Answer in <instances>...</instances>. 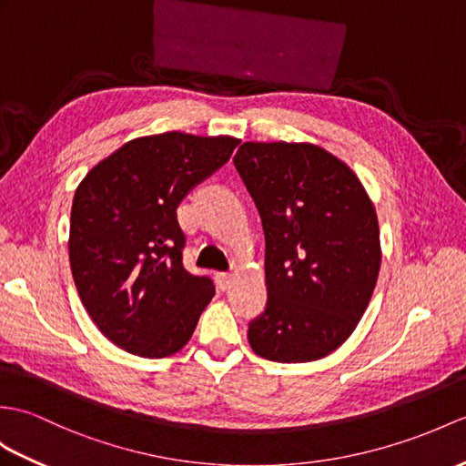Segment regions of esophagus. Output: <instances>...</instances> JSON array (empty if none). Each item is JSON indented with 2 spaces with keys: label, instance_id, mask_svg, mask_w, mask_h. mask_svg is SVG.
<instances>
[{
  "label": "esophagus",
  "instance_id": "esophagus-1",
  "mask_svg": "<svg viewBox=\"0 0 466 466\" xmlns=\"http://www.w3.org/2000/svg\"><path fill=\"white\" fill-rule=\"evenodd\" d=\"M232 278H234V274H230V272H218L216 274V282H218L220 289H228L232 284Z\"/></svg>",
  "mask_w": 466,
  "mask_h": 466
}]
</instances>
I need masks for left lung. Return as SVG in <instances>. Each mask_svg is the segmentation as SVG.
<instances>
[{
	"label": "left lung",
	"instance_id": "8db88e82",
	"mask_svg": "<svg viewBox=\"0 0 466 466\" xmlns=\"http://www.w3.org/2000/svg\"><path fill=\"white\" fill-rule=\"evenodd\" d=\"M266 236V311L256 355L308 363L348 341L381 268L380 222L355 172L311 143H242L234 157Z\"/></svg>",
	"mask_w": 466,
	"mask_h": 466
}]
</instances>
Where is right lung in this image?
Returning <instances> with one entry per match:
<instances>
[{
	"instance_id": "add662e5",
	"label": "right lung",
	"mask_w": 466,
	"mask_h": 466,
	"mask_svg": "<svg viewBox=\"0 0 466 466\" xmlns=\"http://www.w3.org/2000/svg\"><path fill=\"white\" fill-rule=\"evenodd\" d=\"M240 138L178 131L128 140L75 190L69 262L83 306L116 348L145 360L178 353L214 298L182 266L177 208Z\"/></svg>"
}]
</instances>
